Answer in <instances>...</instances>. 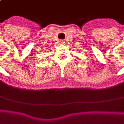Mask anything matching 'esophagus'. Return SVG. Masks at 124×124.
I'll list each match as a JSON object with an SVG mask.
<instances>
[{"label":"esophagus","mask_w":124,"mask_h":124,"mask_svg":"<svg viewBox=\"0 0 124 124\" xmlns=\"http://www.w3.org/2000/svg\"><path fill=\"white\" fill-rule=\"evenodd\" d=\"M61 44H63V42H61Z\"/></svg>","instance_id":"1"}]
</instances>
